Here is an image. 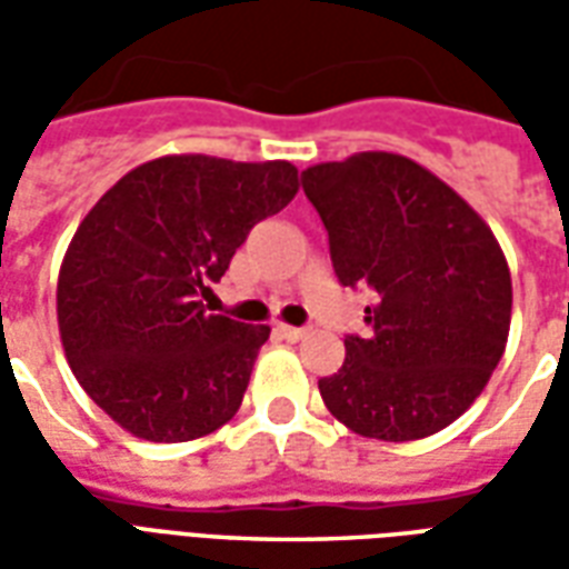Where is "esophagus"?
Returning <instances> with one entry per match:
<instances>
[{"instance_id": "1", "label": "esophagus", "mask_w": 569, "mask_h": 569, "mask_svg": "<svg viewBox=\"0 0 569 569\" xmlns=\"http://www.w3.org/2000/svg\"><path fill=\"white\" fill-rule=\"evenodd\" d=\"M277 335L286 338V341H301V338H305V329H298V326H277Z\"/></svg>"}]
</instances>
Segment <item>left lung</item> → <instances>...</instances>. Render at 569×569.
Returning <instances> with one entry per match:
<instances>
[{
    "label": "left lung",
    "mask_w": 569,
    "mask_h": 569,
    "mask_svg": "<svg viewBox=\"0 0 569 569\" xmlns=\"http://www.w3.org/2000/svg\"><path fill=\"white\" fill-rule=\"evenodd\" d=\"M301 188L329 231L338 283L371 289L326 408L366 439L411 441L463 415L497 369L512 277L497 237L439 176L390 151L317 163Z\"/></svg>",
    "instance_id": "1"
}]
</instances>
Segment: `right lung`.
<instances>
[{
	"label": "right lung",
	"mask_w": 569,
	"mask_h": 569,
	"mask_svg": "<svg viewBox=\"0 0 569 569\" xmlns=\"http://www.w3.org/2000/svg\"><path fill=\"white\" fill-rule=\"evenodd\" d=\"M296 191L289 161L170 154L121 176L84 216L57 322L69 369L118 427L191 441L234 418L271 329L210 313L200 296Z\"/></svg>",
	"instance_id": "right-lung-1"
}]
</instances>
